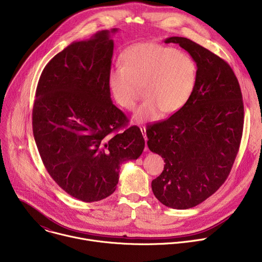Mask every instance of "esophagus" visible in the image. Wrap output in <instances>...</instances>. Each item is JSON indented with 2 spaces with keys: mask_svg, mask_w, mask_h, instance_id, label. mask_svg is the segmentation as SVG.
Instances as JSON below:
<instances>
[{
  "mask_svg": "<svg viewBox=\"0 0 262 262\" xmlns=\"http://www.w3.org/2000/svg\"><path fill=\"white\" fill-rule=\"evenodd\" d=\"M140 129H141V133H142V135H143V137H144V140H145V142H147V136H146V128H145V126H140ZM146 149H147V147H146Z\"/></svg>",
  "mask_w": 262,
  "mask_h": 262,
  "instance_id": "obj_1",
  "label": "esophagus"
}]
</instances>
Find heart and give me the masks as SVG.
I'll return each instance as SVG.
<instances>
[{
  "label": "heart",
  "instance_id": "b5f03b06",
  "mask_svg": "<svg viewBox=\"0 0 262 262\" xmlns=\"http://www.w3.org/2000/svg\"><path fill=\"white\" fill-rule=\"evenodd\" d=\"M122 66L114 67L108 85L116 102L132 111L146 96L134 116L137 122L156 121L161 113L174 114L191 98L197 66L184 52L155 42H140L121 55Z\"/></svg>",
  "mask_w": 262,
  "mask_h": 262
}]
</instances>
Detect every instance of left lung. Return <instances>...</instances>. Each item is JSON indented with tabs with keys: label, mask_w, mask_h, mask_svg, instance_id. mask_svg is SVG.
<instances>
[{
	"label": "left lung",
	"mask_w": 262,
	"mask_h": 262,
	"mask_svg": "<svg viewBox=\"0 0 262 262\" xmlns=\"http://www.w3.org/2000/svg\"><path fill=\"white\" fill-rule=\"evenodd\" d=\"M197 65V82L186 104L168 119L148 125V148L164 159L152 180L157 199L174 209L194 207L215 193L235 161L244 127L241 87L230 65L184 37H169Z\"/></svg>",
	"instance_id": "obj_1"
}]
</instances>
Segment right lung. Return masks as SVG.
<instances>
[{
	"label": "right lung",
	"instance_id": "add662e5",
	"mask_svg": "<svg viewBox=\"0 0 262 262\" xmlns=\"http://www.w3.org/2000/svg\"><path fill=\"white\" fill-rule=\"evenodd\" d=\"M102 30L74 41L45 67L37 85L33 134L49 174L70 196L95 202L113 194L122 163L137 160L145 140L111 99L114 41Z\"/></svg>",
	"mask_w": 262,
	"mask_h": 262
}]
</instances>
